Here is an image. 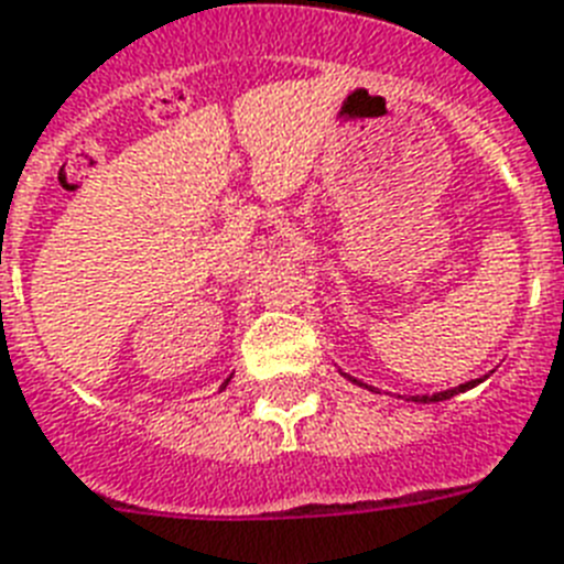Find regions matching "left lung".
I'll use <instances>...</instances> for the list:
<instances>
[{"mask_svg":"<svg viewBox=\"0 0 564 564\" xmlns=\"http://www.w3.org/2000/svg\"><path fill=\"white\" fill-rule=\"evenodd\" d=\"M356 382V379H354ZM480 379H475V382H464V386H457V388H452V391H441V393H432V397H429V393H425V397H411V400L414 402H443V400H448V397H455V393H460V391H469V388H475L478 386ZM361 386V382H359Z\"/></svg>","mask_w":564,"mask_h":564,"instance_id":"1","label":"left lung"}]
</instances>
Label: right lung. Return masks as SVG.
<instances>
[{
    "label": "right lung",
    "instance_id": "1",
    "mask_svg": "<svg viewBox=\"0 0 564 564\" xmlns=\"http://www.w3.org/2000/svg\"><path fill=\"white\" fill-rule=\"evenodd\" d=\"M228 382H231V379H226V382H223V388H226V386H228Z\"/></svg>",
    "mask_w": 564,
    "mask_h": 564
}]
</instances>
